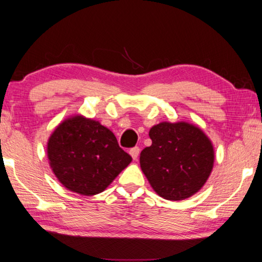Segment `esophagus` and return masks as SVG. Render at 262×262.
I'll return each instance as SVG.
<instances>
[{
    "instance_id": "34e87169",
    "label": "esophagus",
    "mask_w": 262,
    "mask_h": 262,
    "mask_svg": "<svg viewBox=\"0 0 262 262\" xmlns=\"http://www.w3.org/2000/svg\"><path fill=\"white\" fill-rule=\"evenodd\" d=\"M129 154H130V156L133 157V159H134V161H136L137 157H139V154H140V148L139 147L132 148L129 150Z\"/></svg>"
}]
</instances>
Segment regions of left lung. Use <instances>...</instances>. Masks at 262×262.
I'll use <instances>...</instances> for the list:
<instances>
[{"mask_svg": "<svg viewBox=\"0 0 262 262\" xmlns=\"http://www.w3.org/2000/svg\"><path fill=\"white\" fill-rule=\"evenodd\" d=\"M149 136L152 143L141 151L140 164L155 192L178 201L200 190L214 165V149L205 133L187 122H162Z\"/></svg>", "mask_w": 262, "mask_h": 262, "instance_id": "obj_1", "label": "left lung"}]
</instances>
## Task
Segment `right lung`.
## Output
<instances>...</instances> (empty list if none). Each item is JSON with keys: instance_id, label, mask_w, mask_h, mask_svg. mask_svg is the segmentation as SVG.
<instances>
[{"instance_id": "obj_1", "label": "right lung", "mask_w": 262, "mask_h": 262, "mask_svg": "<svg viewBox=\"0 0 262 262\" xmlns=\"http://www.w3.org/2000/svg\"><path fill=\"white\" fill-rule=\"evenodd\" d=\"M47 155L60 183L88 196L103 192L132 162L112 132L81 115L56 127L48 140Z\"/></svg>"}]
</instances>
